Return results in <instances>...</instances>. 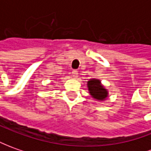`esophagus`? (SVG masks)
I'll list each match as a JSON object with an SVG mask.
<instances>
[{
  "instance_id": "1",
  "label": "esophagus",
  "mask_w": 151,
  "mask_h": 151,
  "mask_svg": "<svg viewBox=\"0 0 151 151\" xmlns=\"http://www.w3.org/2000/svg\"><path fill=\"white\" fill-rule=\"evenodd\" d=\"M78 75H79V73H78L77 70H73V71H72V76H73L75 79H76V78L79 76Z\"/></svg>"
}]
</instances>
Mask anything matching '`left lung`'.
<instances>
[{"mask_svg":"<svg viewBox=\"0 0 151 151\" xmlns=\"http://www.w3.org/2000/svg\"><path fill=\"white\" fill-rule=\"evenodd\" d=\"M87 88L91 97L96 101H105L109 97V90L102 85L101 81L99 79H89L87 81Z\"/></svg>","mask_w":151,"mask_h":151,"instance_id":"8db88e82","label":"left lung"}]
</instances>
